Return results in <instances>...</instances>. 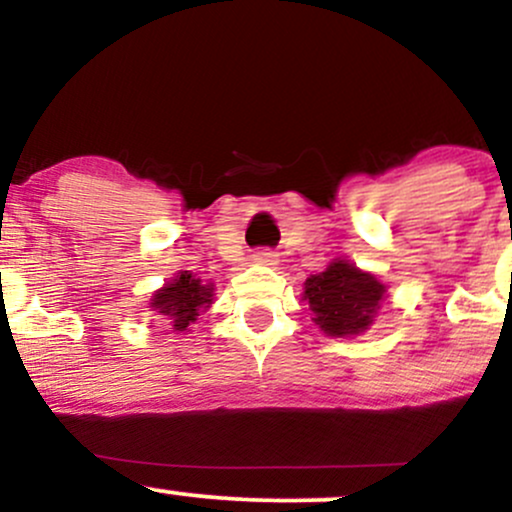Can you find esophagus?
<instances>
[{
  "label": "esophagus",
  "mask_w": 512,
  "mask_h": 512,
  "mask_svg": "<svg viewBox=\"0 0 512 512\" xmlns=\"http://www.w3.org/2000/svg\"><path fill=\"white\" fill-rule=\"evenodd\" d=\"M252 262L264 264V267H274V264H279V252H274L269 248L255 250V252H252Z\"/></svg>",
  "instance_id": "1"
}]
</instances>
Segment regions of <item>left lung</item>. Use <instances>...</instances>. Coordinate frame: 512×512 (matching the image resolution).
Here are the masks:
<instances>
[{"label": "left lung", "instance_id": "8db88e82", "mask_svg": "<svg viewBox=\"0 0 512 512\" xmlns=\"http://www.w3.org/2000/svg\"><path fill=\"white\" fill-rule=\"evenodd\" d=\"M303 286V301H308L313 322L327 337L366 332L385 298V284L346 260H334L325 272L310 274Z\"/></svg>", "mask_w": 512, "mask_h": 512}]
</instances>
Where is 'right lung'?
<instances>
[{"label": "right lung", "instance_id": "1", "mask_svg": "<svg viewBox=\"0 0 512 512\" xmlns=\"http://www.w3.org/2000/svg\"><path fill=\"white\" fill-rule=\"evenodd\" d=\"M214 301V286L202 284V279L190 272H180L163 289H158L151 298V308L166 315L170 330L187 332L202 310H207Z\"/></svg>", "mask_w": 512, "mask_h": 512}]
</instances>
